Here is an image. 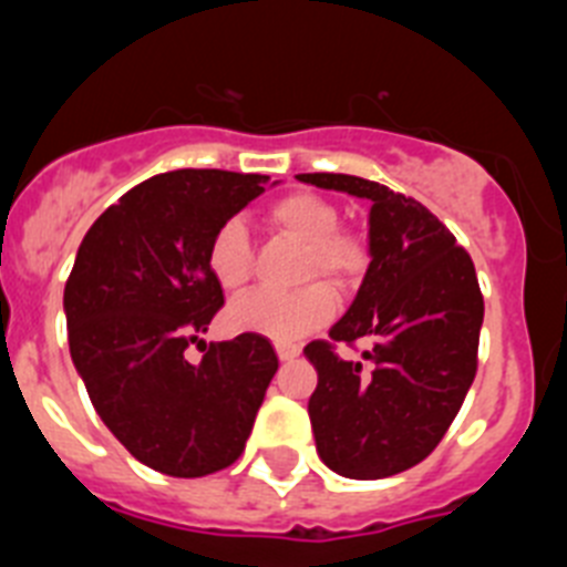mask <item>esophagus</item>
Masks as SVG:
<instances>
[{"label": "esophagus", "instance_id": "34e87169", "mask_svg": "<svg viewBox=\"0 0 567 567\" xmlns=\"http://www.w3.org/2000/svg\"><path fill=\"white\" fill-rule=\"evenodd\" d=\"M299 352H301L299 343H288V341L277 343V355H279V361H293V358H299Z\"/></svg>", "mask_w": 567, "mask_h": 567}]
</instances>
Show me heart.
I'll return each instance as SVG.
<instances>
[{"mask_svg": "<svg viewBox=\"0 0 567 567\" xmlns=\"http://www.w3.org/2000/svg\"><path fill=\"white\" fill-rule=\"evenodd\" d=\"M268 224L301 246L299 282L330 279L332 285H349L367 268V248L358 237L338 231V209L316 193H288L274 200L266 212ZM206 266L212 279L226 293H240L251 279V240L237 218L224 220L212 231L206 246ZM336 316V293L330 285L310 282L293 293H251L235 301L226 313V327L235 332L296 341L321 330Z\"/></svg>", "mask_w": 567, "mask_h": 567, "instance_id": "b5f03b06", "label": "heart"}]
</instances>
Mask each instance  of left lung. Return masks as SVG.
Listing matches in <instances>:
<instances>
[{"label": "left lung", "mask_w": 567, "mask_h": 567, "mask_svg": "<svg viewBox=\"0 0 567 567\" xmlns=\"http://www.w3.org/2000/svg\"><path fill=\"white\" fill-rule=\"evenodd\" d=\"M305 184L372 200L369 254L352 308L310 341L319 372L308 411L321 462L343 478L405 473L436 451L478 369L484 296L470 254L420 200L343 173H301ZM369 337L363 362L336 342Z\"/></svg>", "instance_id": "obj_1"}]
</instances>
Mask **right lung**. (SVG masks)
Listing matches in <instances>:
<instances>
[{"label": "right lung", "instance_id": "1", "mask_svg": "<svg viewBox=\"0 0 567 567\" xmlns=\"http://www.w3.org/2000/svg\"><path fill=\"white\" fill-rule=\"evenodd\" d=\"M268 176L173 171L136 184L92 224L63 290L69 352L94 411L125 451L176 478L226 470L246 451L268 383L271 341L189 343L224 308L206 246Z\"/></svg>", "mask_w": 567, "mask_h": 567}]
</instances>
